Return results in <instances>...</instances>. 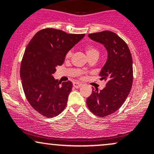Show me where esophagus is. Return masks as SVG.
<instances>
[{
    "label": "esophagus",
    "mask_w": 154,
    "mask_h": 154,
    "mask_svg": "<svg viewBox=\"0 0 154 154\" xmlns=\"http://www.w3.org/2000/svg\"><path fill=\"white\" fill-rule=\"evenodd\" d=\"M73 86L76 88H80L81 86H82V84H81V83H79V82H74L73 83Z\"/></svg>",
    "instance_id": "34e87169"
}]
</instances>
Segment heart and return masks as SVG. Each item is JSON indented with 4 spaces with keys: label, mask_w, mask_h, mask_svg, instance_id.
<instances>
[{
    "label": "heart",
    "mask_w": 154,
    "mask_h": 154,
    "mask_svg": "<svg viewBox=\"0 0 154 154\" xmlns=\"http://www.w3.org/2000/svg\"><path fill=\"white\" fill-rule=\"evenodd\" d=\"M85 51H86V54H87V56H91V55H93V54H98L99 53H98V51L95 48H94L93 46H91V45H88L85 48ZM72 51L70 50L68 52L66 53V59H69L70 57L72 56Z\"/></svg>",
    "instance_id": "heart-1"
}]
</instances>
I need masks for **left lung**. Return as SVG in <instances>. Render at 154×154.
<instances>
[{
  "mask_svg": "<svg viewBox=\"0 0 154 154\" xmlns=\"http://www.w3.org/2000/svg\"><path fill=\"white\" fill-rule=\"evenodd\" d=\"M93 41L103 45L107 60L100 70V80L106 82V87L92 92L87 98L91 112L98 116H106L116 111L126 100L133 80L132 58L126 43L111 31L89 34Z\"/></svg>",
  "mask_w": 154,
  "mask_h": 154,
  "instance_id": "1",
  "label": "left lung"
}]
</instances>
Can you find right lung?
<instances>
[{
  "instance_id": "obj_1",
  "label": "right lung",
  "mask_w": 154,
  "mask_h": 154,
  "mask_svg": "<svg viewBox=\"0 0 154 154\" xmlns=\"http://www.w3.org/2000/svg\"><path fill=\"white\" fill-rule=\"evenodd\" d=\"M85 37L56 29H42L28 43L21 63L20 77L28 102L46 117H54L66 106L72 82H59L53 75L64 62L66 53Z\"/></svg>"
}]
</instances>
